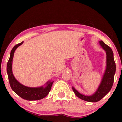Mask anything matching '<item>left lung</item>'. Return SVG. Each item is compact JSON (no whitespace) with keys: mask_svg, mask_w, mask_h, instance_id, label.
I'll return each mask as SVG.
<instances>
[{"mask_svg":"<svg viewBox=\"0 0 122 122\" xmlns=\"http://www.w3.org/2000/svg\"><path fill=\"white\" fill-rule=\"evenodd\" d=\"M100 46L106 52L107 60H106V69L101 83L99 85L97 91L91 96H85L80 93L74 87H72L73 91L75 95L80 99L89 102H97L104 97L110 91L114 83V75L116 71V65L114 58V53L110 46L107 45L103 41H99Z\"/></svg>","mask_w":122,"mask_h":122,"instance_id":"obj_1","label":"left lung"}]
</instances>
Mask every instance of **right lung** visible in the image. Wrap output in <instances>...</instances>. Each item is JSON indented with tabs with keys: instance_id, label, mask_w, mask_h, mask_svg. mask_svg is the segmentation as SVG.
Segmentation results:
<instances>
[{
	"instance_id": "right-lung-1",
	"label": "right lung",
	"mask_w": 122,
	"mask_h": 122,
	"mask_svg": "<svg viewBox=\"0 0 122 122\" xmlns=\"http://www.w3.org/2000/svg\"><path fill=\"white\" fill-rule=\"evenodd\" d=\"M23 42L16 45L12 48L10 53V56L7 65V72L8 80L11 88L14 92L20 96L22 99L26 100H38L45 97L49 93L53 81H49L45 85V86L32 88L28 87L22 85L16 80L12 74V64L14 54L17 47L23 43Z\"/></svg>"
}]
</instances>
